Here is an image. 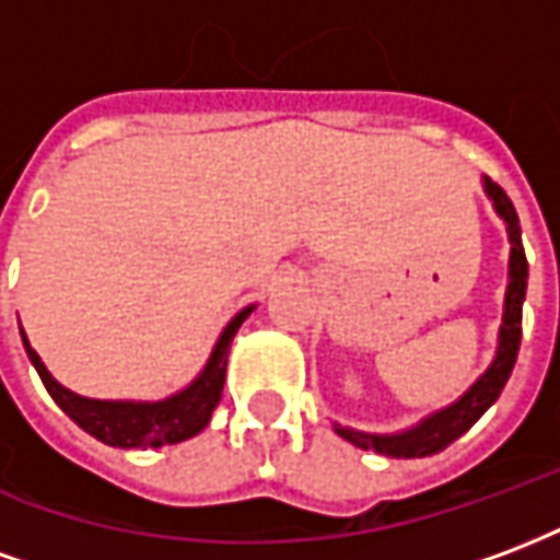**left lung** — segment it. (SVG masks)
Instances as JSON below:
<instances>
[{"instance_id": "8db88e82", "label": "left lung", "mask_w": 560, "mask_h": 560, "mask_svg": "<svg viewBox=\"0 0 560 560\" xmlns=\"http://www.w3.org/2000/svg\"><path fill=\"white\" fill-rule=\"evenodd\" d=\"M482 188L494 203V212L504 219L506 236H510V281H506L504 320H501V332H498V353H494L492 365L477 377V384L462 399L453 401L450 408L434 411L432 417L417 422L408 432L369 434L348 429V425H336V432L345 441H351L353 446H360V450H375L381 456L396 458H422L441 453L444 446L462 438L474 422L480 420L482 413L492 408L494 399L504 389L506 377L513 372V365H516L518 341H522V303H525V288H528V260H525V248H522V228H518L516 207L510 203L504 188L492 183V179H482Z\"/></svg>"}]
</instances>
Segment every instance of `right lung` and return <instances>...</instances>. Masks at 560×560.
Segmentation results:
<instances>
[{"instance_id":"add662e5","label":"right lung","mask_w":560,"mask_h":560,"mask_svg":"<svg viewBox=\"0 0 560 560\" xmlns=\"http://www.w3.org/2000/svg\"><path fill=\"white\" fill-rule=\"evenodd\" d=\"M255 305L243 308L240 315L233 317L231 324L224 327V332L215 341V351L209 357V363L203 365V372L171 399L164 401H102L86 399L66 389L56 381L47 365L42 363V357L32 351L26 332L20 329L26 353H30L35 372L42 375L44 387L54 396V401L62 411L78 422L83 432H90L92 438H98L110 446H164L179 444L195 438L197 432L207 429L209 417L215 411V405L221 401V389H224V375H228V353H231V341L236 336V329L243 327V320L252 315Z\"/></svg>"}]
</instances>
